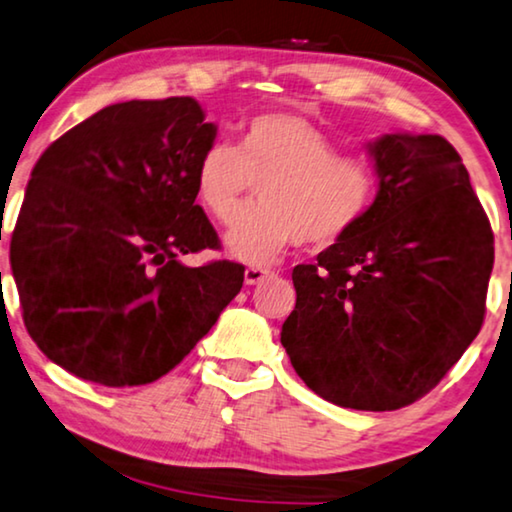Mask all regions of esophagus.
Returning <instances> with one entry per match:
<instances>
[{
  "label": "esophagus",
  "instance_id": "esophagus-1",
  "mask_svg": "<svg viewBox=\"0 0 512 512\" xmlns=\"http://www.w3.org/2000/svg\"><path fill=\"white\" fill-rule=\"evenodd\" d=\"M267 277H272V272L265 270V267H247V270H245V283H247V286H256V283L265 281Z\"/></svg>",
  "mask_w": 512,
  "mask_h": 512
}]
</instances>
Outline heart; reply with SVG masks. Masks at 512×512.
Instances as JSON below:
<instances>
[{
  "label": "heart",
  "instance_id": "obj_1",
  "mask_svg": "<svg viewBox=\"0 0 512 512\" xmlns=\"http://www.w3.org/2000/svg\"><path fill=\"white\" fill-rule=\"evenodd\" d=\"M254 185L261 206L224 242L238 261L263 265L293 242L320 249L343 240L371 208L377 178L304 116L272 112L245 125L238 148L215 144L196 164V196L219 224L238 217Z\"/></svg>",
  "mask_w": 512,
  "mask_h": 512
}]
</instances>
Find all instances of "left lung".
Here are the masks:
<instances>
[{"mask_svg":"<svg viewBox=\"0 0 512 512\" xmlns=\"http://www.w3.org/2000/svg\"><path fill=\"white\" fill-rule=\"evenodd\" d=\"M366 148L375 201L318 263L293 270L281 343L320 398L387 412L437 387L481 332L494 235L444 137L389 132Z\"/></svg>","mask_w":512,"mask_h":512,"instance_id":"obj_1","label":"left lung"}]
</instances>
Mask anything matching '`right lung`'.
<instances>
[{
	"label": "right lung",
	"instance_id": "add662e5",
	"mask_svg": "<svg viewBox=\"0 0 512 512\" xmlns=\"http://www.w3.org/2000/svg\"><path fill=\"white\" fill-rule=\"evenodd\" d=\"M217 125L194 98L109 105L47 146L11 238L29 336L105 387L155 382L210 332L245 267H190L217 249L194 174Z\"/></svg>",
	"mask_w": 512,
	"mask_h": 512
}]
</instances>
